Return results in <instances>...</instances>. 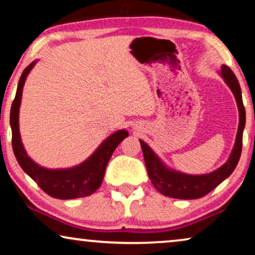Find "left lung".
I'll return each instance as SVG.
<instances>
[{
	"label": "left lung",
	"instance_id": "1",
	"mask_svg": "<svg viewBox=\"0 0 255 255\" xmlns=\"http://www.w3.org/2000/svg\"><path fill=\"white\" fill-rule=\"evenodd\" d=\"M218 73L231 89L239 111V125L236 141L224 165L215 169L214 172L207 174L193 175V174L182 173L167 166L144 140L139 139L149 180L152 181L156 190L165 196L179 198V200H195V198L203 197L212 189H215L219 183L228 179L238 165L243 147V132L246 123V113L243 103L242 89H240L236 75L228 66L223 65Z\"/></svg>",
	"mask_w": 255,
	"mask_h": 255
}]
</instances>
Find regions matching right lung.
Wrapping results in <instances>:
<instances>
[{"instance_id":"add662e5","label":"right lung","mask_w":255,"mask_h":255,"mask_svg":"<svg viewBox=\"0 0 255 255\" xmlns=\"http://www.w3.org/2000/svg\"><path fill=\"white\" fill-rule=\"evenodd\" d=\"M38 60H34L24 69L20 76L15 100L10 110V127L12 133V149L22 169L39 184L45 193L59 200L89 196L102 184L108 162L118 145L128 135L124 128L115 131L101 142L93 154L79 165L69 168H46L32 160L27 154L19 132V108L22 102L24 83L31 69Z\"/></svg>"}]
</instances>
